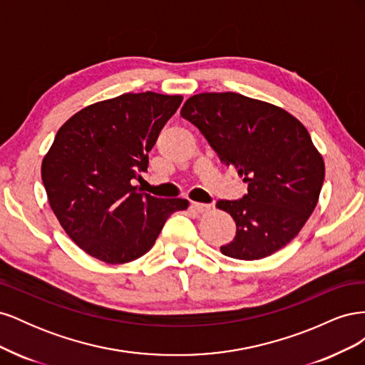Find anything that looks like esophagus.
<instances>
[{"instance_id":"esophagus-1","label":"esophagus","mask_w":365,"mask_h":365,"mask_svg":"<svg viewBox=\"0 0 365 365\" xmlns=\"http://www.w3.org/2000/svg\"><path fill=\"white\" fill-rule=\"evenodd\" d=\"M192 208L197 213H205V212H208L210 208H212V205L202 204V202H192Z\"/></svg>"}]
</instances>
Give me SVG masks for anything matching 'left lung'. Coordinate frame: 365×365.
Returning a JSON list of instances; mask_svg holds the SVG:
<instances>
[{"mask_svg": "<svg viewBox=\"0 0 365 365\" xmlns=\"http://www.w3.org/2000/svg\"><path fill=\"white\" fill-rule=\"evenodd\" d=\"M189 120L248 184L239 201H217L236 222V236L220 247L239 260L268 257L300 233L317 207L324 161L300 120L283 108L237 93H201L187 98Z\"/></svg>", "mask_w": 365, "mask_h": 365, "instance_id": "obj_1", "label": "left lung"}]
</instances>
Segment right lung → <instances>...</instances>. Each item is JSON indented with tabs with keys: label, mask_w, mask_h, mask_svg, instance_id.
<instances>
[{
	"label": "right lung",
	"mask_w": 365,
	"mask_h": 365,
	"mask_svg": "<svg viewBox=\"0 0 365 365\" xmlns=\"http://www.w3.org/2000/svg\"><path fill=\"white\" fill-rule=\"evenodd\" d=\"M181 102L182 96L126 93L81 109L58 130L42 160V182L61 227L91 257L120 264L145 256L168 217L189 207L132 185Z\"/></svg>",
	"instance_id": "1"
}]
</instances>
